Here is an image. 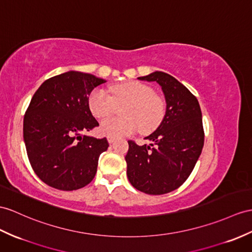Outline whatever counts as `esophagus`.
Instances as JSON below:
<instances>
[{"mask_svg": "<svg viewBox=\"0 0 252 252\" xmlns=\"http://www.w3.org/2000/svg\"><path fill=\"white\" fill-rule=\"evenodd\" d=\"M107 139H108V142H109V143H113L114 141L116 140V138H115V137H112V136H108Z\"/></svg>", "mask_w": 252, "mask_h": 252, "instance_id": "34e87169", "label": "esophagus"}]
</instances>
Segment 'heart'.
<instances>
[{"mask_svg":"<svg viewBox=\"0 0 252 252\" xmlns=\"http://www.w3.org/2000/svg\"><path fill=\"white\" fill-rule=\"evenodd\" d=\"M112 96L102 89L92 91L89 108L95 118L101 119L112 114L118 106H124L122 115L101 121L99 130L107 136L123 137L139 129L151 132L157 128L165 114V101L154 94L150 85L139 81H128L113 85Z\"/></svg>","mask_w":252,"mask_h":252,"instance_id":"b5f03b06","label":"heart"}]
</instances>
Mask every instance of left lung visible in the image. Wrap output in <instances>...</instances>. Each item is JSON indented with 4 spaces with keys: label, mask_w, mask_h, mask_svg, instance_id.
<instances>
[{
    "label": "left lung",
    "mask_w": 252,
    "mask_h": 252,
    "mask_svg": "<svg viewBox=\"0 0 252 252\" xmlns=\"http://www.w3.org/2000/svg\"><path fill=\"white\" fill-rule=\"evenodd\" d=\"M138 79L160 85L167 109L160 125L145 138L149 145L128 141L127 176L144 193H168L183 185L201 155L204 145L201 108L191 92L168 73L155 71Z\"/></svg>",
    "instance_id": "obj_1"
}]
</instances>
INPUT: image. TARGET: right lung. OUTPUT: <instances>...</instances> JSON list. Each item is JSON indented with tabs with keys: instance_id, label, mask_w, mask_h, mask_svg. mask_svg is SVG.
Returning a JSON list of instances; mask_svg holds the SVG:
<instances>
[{
	"instance_id": "right-lung-1",
	"label": "right lung",
	"mask_w": 252,
	"mask_h": 252,
	"mask_svg": "<svg viewBox=\"0 0 252 252\" xmlns=\"http://www.w3.org/2000/svg\"><path fill=\"white\" fill-rule=\"evenodd\" d=\"M107 82L91 73L67 71L46 80L31 99L23 119V139L31 165L55 189L70 191L93 181L106 138L82 136L98 126L89 96Z\"/></svg>"
}]
</instances>
